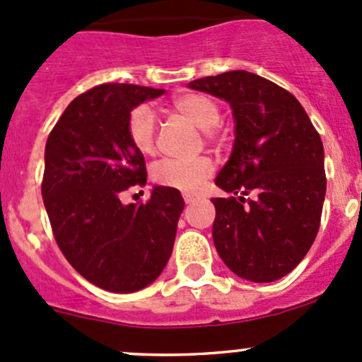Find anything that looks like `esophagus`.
<instances>
[{"instance_id": "1", "label": "esophagus", "mask_w": 362, "mask_h": 362, "mask_svg": "<svg viewBox=\"0 0 362 362\" xmlns=\"http://www.w3.org/2000/svg\"><path fill=\"white\" fill-rule=\"evenodd\" d=\"M184 202H185V204H192V203L198 202V198H196V196H191V194H185Z\"/></svg>"}]
</instances>
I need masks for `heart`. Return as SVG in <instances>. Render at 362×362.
Masks as SVG:
<instances>
[{
  "mask_svg": "<svg viewBox=\"0 0 362 362\" xmlns=\"http://www.w3.org/2000/svg\"><path fill=\"white\" fill-rule=\"evenodd\" d=\"M171 110L178 115L185 117L189 122L204 129V136L208 140H215L218 136L217 124L221 122L222 110L217 101L203 93H184L178 94L171 100ZM127 136L133 147L144 156H152L158 145V134H156V119L154 113L147 107H136L131 110L127 117ZM214 173V164L210 159H168L159 163L154 168L156 184L164 187L177 189V191L198 192L204 182Z\"/></svg>",
  "mask_w": 362,
  "mask_h": 362,
  "instance_id": "1",
  "label": "heart"
}]
</instances>
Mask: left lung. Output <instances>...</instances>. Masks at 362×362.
Here are the masks:
<instances>
[{"instance_id": "8db88e82", "label": "left lung", "mask_w": 362, "mask_h": 362, "mask_svg": "<svg viewBox=\"0 0 362 362\" xmlns=\"http://www.w3.org/2000/svg\"><path fill=\"white\" fill-rule=\"evenodd\" d=\"M189 87L224 98L236 120L233 154L215 178L231 196L211 199L215 249L242 279H282L319 233L326 196L320 134L289 90L255 73L226 71Z\"/></svg>"}]
</instances>
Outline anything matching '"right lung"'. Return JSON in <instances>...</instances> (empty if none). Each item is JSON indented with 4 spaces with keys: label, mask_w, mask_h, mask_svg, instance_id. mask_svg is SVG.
<instances>
[{
    "label": "right lung",
    "mask_w": 362,
    "mask_h": 362,
    "mask_svg": "<svg viewBox=\"0 0 362 362\" xmlns=\"http://www.w3.org/2000/svg\"><path fill=\"white\" fill-rule=\"evenodd\" d=\"M163 93L134 83L93 87L68 105L45 145L42 196L57 247L83 279L110 293H134L158 279L184 210L171 187H154L145 203H120L124 191L147 184L127 117Z\"/></svg>",
    "instance_id": "1"
}]
</instances>
